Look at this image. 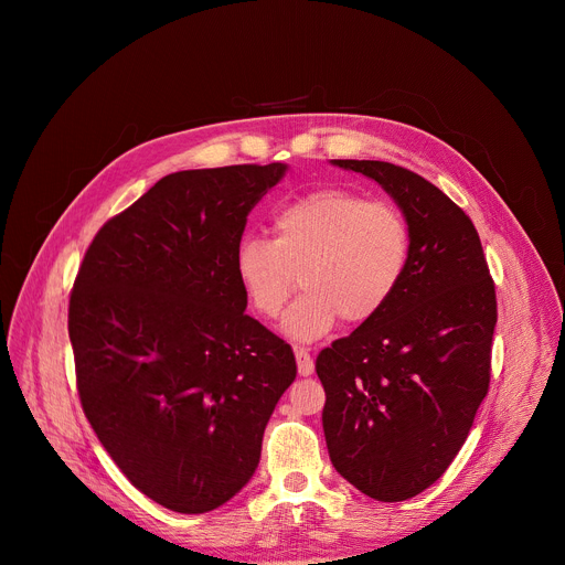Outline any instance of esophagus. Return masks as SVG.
Returning <instances> with one entry per match:
<instances>
[{
  "label": "esophagus",
  "mask_w": 565,
  "mask_h": 565,
  "mask_svg": "<svg viewBox=\"0 0 565 565\" xmlns=\"http://www.w3.org/2000/svg\"><path fill=\"white\" fill-rule=\"evenodd\" d=\"M295 360H297V371H299L301 377L312 375L315 362H312V358H310V353H308L306 349H297V351H295Z\"/></svg>",
  "instance_id": "esophagus-1"
}]
</instances>
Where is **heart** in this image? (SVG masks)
I'll return each instance as SVG.
<instances>
[{
  "label": "heart",
  "instance_id": "1",
  "mask_svg": "<svg viewBox=\"0 0 565 565\" xmlns=\"http://www.w3.org/2000/svg\"><path fill=\"white\" fill-rule=\"evenodd\" d=\"M273 230L275 238L238 241L234 275L257 315L277 317L301 273L306 292L281 319L292 342L327 335L340 317L364 324L391 301L407 270L405 216L351 190H317L286 203Z\"/></svg>",
  "mask_w": 565,
  "mask_h": 565
}]
</instances>
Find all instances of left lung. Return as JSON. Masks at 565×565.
<instances>
[{
  "mask_svg": "<svg viewBox=\"0 0 565 565\" xmlns=\"http://www.w3.org/2000/svg\"><path fill=\"white\" fill-rule=\"evenodd\" d=\"M375 181L409 227L391 301L317 355L333 467L362 494L407 501L445 473L490 386L497 292L469 216L384 160H331Z\"/></svg>",
  "mask_w": 565,
  "mask_h": 565,
  "instance_id": "left-lung-1",
  "label": "left lung"
}]
</instances>
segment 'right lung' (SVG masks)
Segmentation results:
<instances>
[{"instance_id":"obj_1","label":"right lung","mask_w":565,"mask_h":565,"mask_svg":"<svg viewBox=\"0 0 565 565\" xmlns=\"http://www.w3.org/2000/svg\"><path fill=\"white\" fill-rule=\"evenodd\" d=\"M286 163L160 179L107 221L68 301L77 393L98 440L145 497L181 514L253 478L297 375L292 349L246 315L234 250Z\"/></svg>"}]
</instances>
